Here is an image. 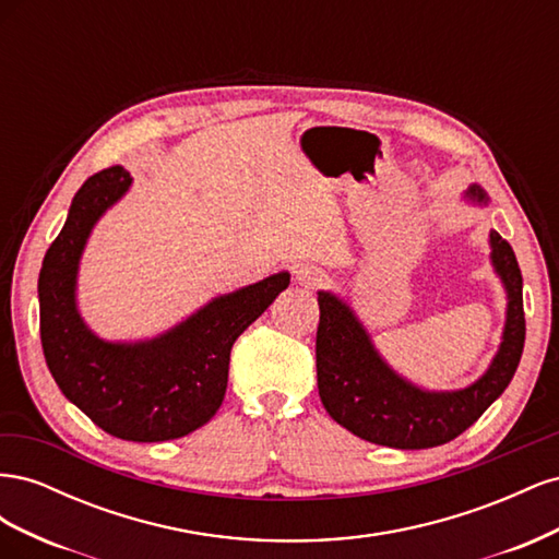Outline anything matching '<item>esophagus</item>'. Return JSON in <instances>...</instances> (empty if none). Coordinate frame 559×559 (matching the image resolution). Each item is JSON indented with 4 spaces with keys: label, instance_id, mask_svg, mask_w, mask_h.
Returning <instances> with one entry per match:
<instances>
[{
    "label": "esophagus",
    "instance_id": "34e87169",
    "mask_svg": "<svg viewBox=\"0 0 559 559\" xmlns=\"http://www.w3.org/2000/svg\"><path fill=\"white\" fill-rule=\"evenodd\" d=\"M324 273H321V270L317 267V265H298L296 270H294V280L300 284V286H306V289H314V286H319L321 282H324Z\"/></svg>",
    "mask_w": 559,
    "mask_h": 559
}]
</instances>
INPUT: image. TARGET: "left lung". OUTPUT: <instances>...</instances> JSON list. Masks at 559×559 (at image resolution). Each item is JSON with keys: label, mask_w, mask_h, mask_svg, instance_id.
I'll return each instance as SVG.
<instances>
[{"label": "left lung", "mask_w": 559, "mask_h": 559, "mask_svg": "<svg viewBox=\"0 0 559 559\" xmlns=\"http://www.w3.org/2000/svg\"><path fill=\"white\" fill-rule=\"evenodd\" d=\"M462 200L471 207L489 205L478 183H471ZM489 263L506 294L501 343L485 373L460 389H427L401 376L349 302L335 292H317V386L337 425L368 443L425 450L466 431L503 394L522 357L524 312L515 253L497 230H489Z\"/></svg>", "instance_id": "1"}]
</instances>
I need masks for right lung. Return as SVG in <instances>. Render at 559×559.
<instances>
[{
  "mask_svg": "<svg viewBox=\"0 0 559 559\" xmlns=\"http://www.w3.org/2000/svg\"><path fill=\"white\" fill-rule=\"evenodd\" d=\"M109 167L81 186L39 273V329L50 376L99 429L134 443L189 436L216 415L228 386L230 349L289 286L286 270L218 294L175 326L140 341L99 337L79 310L81 257L97 226L130 191Z\"/></svg>",
  "mask_w": 559,
  "mask_h": 559,
  "instance_id": "add662e5",
  "label": "right lung"
}]
</instances>
